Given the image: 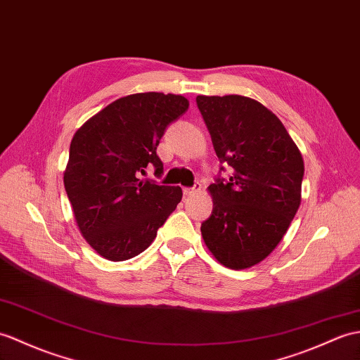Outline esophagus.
<instances>
[{"mask_svg": "<svg viewBox=\"0 0 360 360\" xmlns=\"http://www.w3.org/2000/svg\"><path fill=\"white\" fill-rule=\"evenodd\" d=\"M198 191H200V184H195V187L184 188V195H186V196H191V195L198 193Z\"/></svg>", "mask_w": 360, "mask_h": 360, "instance_id": "34e87169", "label": "esophagus"}]
</instances>
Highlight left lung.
<instances>
[{
	"label": "left lung",
	"instance_id": "obj_1",
	"mask_svg": "<svg viewBox=\"0 0 360 360\" xmlns=\"http://www.w3.org/2000/svg\"><path fill=\"white\" fill-rule=\"evenodd\" d=\"M196 103L216 155L231 167L229 179L208 187L213 212L200 233L219 264L250 269L278 247L295 218L302 155L278 116L256 99L199 95Z\"/></svg>",
	"mask_w": 360,
	"mask_h": 360
}]
</instances>
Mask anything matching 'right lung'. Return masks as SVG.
I'll return each mask as SVG.
<instances>
[{
    "mask_svg": "<svg viewBox=\"0 0 360 360\" xmlns=\"http://www.w3.org/2000/svg\"><path fill=\"white\" fill-rule=\"evenodd\" d=\"M173 94H135L116 99L73 135L64 187L81 235L108 261L135 257L182 199L181 187L139 179L148 165L161 174L156 147L167 125L187 112Z\"/></svg>",
    "mask_w": 360,
    "mask_h": 360,
    "instance_id": "obj_1",
    "label": "right lung"
}]
</instances>
